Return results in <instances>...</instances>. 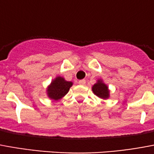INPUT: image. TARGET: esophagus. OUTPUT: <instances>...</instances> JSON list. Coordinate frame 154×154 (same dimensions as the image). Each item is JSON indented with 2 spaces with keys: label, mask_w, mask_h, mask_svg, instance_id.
<instances>
[{
  "label": "esophagus",
  "mask_w": 154,
  "mask_h": 154,
  "mask_svg": "<svg viewBox=\"0 0 154 154\" xmlns=\"http://www.w3.org/2000/svg\"><path fill=\"white\" fill-rule=\"evenodd\" d=\"M78 83L80 84L81 86H84V85L86 84V81H85V80H80L79 82H78Z\"/></svg>",
  "instance_id": "esophagus-1"
}]
</instances>
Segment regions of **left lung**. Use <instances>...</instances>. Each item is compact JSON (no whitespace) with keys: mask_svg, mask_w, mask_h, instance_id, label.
<instances>
[{"mask_svg":"<svg viewBox=\"0 0 154 154\" xmlns=\"http://www.w3.org/2000/svg\"><path fill=\"white\" fill-rule=\"evenodd\" d=\"M92 91L96 96L102 100H108L110 97V90L102 79H98L91 87Z\"/></svg>","mask_w":154,"mask_h":154,"instance_id":"obj_1","label":"left lung"}]
</instances>
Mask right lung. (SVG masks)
Listing matches in <instances>:
<instances>
[{"label": "right lung", "mask_w": 154, "mask_h": 154, "mask_svg": "<svg viewBox=\"0 0 154 154\" xmlns=\"http://www.w3.org/2000/svg\"><path fill=\"white\" fill-rule=\"evenodd\" d=\"M72 85V82H68L61 76H57L47 86L45 93L50 100L58 101L68 94L69 89Z\"/></svg>", "instance_id": "right-lung-1"}]
</instances>
